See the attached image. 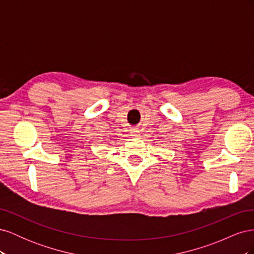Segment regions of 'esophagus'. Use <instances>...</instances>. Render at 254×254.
Masks as SVG:
<instances>
[{"label":"esophagus","instance_id":"obj_1","mask_svg":"<svg viewBox=\"0 0 254 254\" xmlns=\"http://www.w3.org/2000/svg\"><path fill=\"white\" fill-rule=\"evenodd\" d=\"M130 134H131V136H133V137L140 136V130L136 129V128H133V129L130 130Z\"/></svg>","mask_w":254,"mask_h":254}]
</instances>
